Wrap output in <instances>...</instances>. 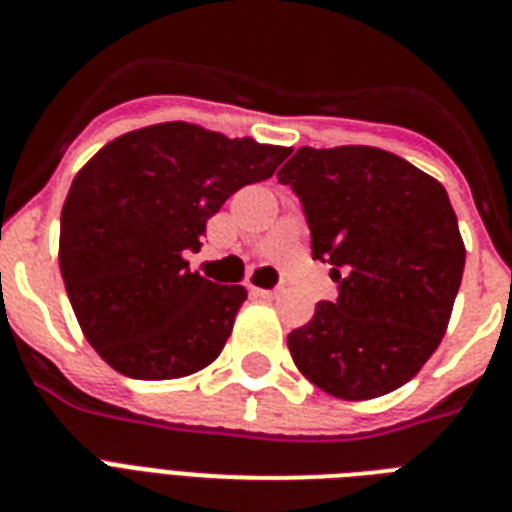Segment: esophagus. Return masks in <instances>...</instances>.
<instances>
[{
    "instance_id": "obj_1",
    "label": "esophagus",
    "mask_w": 512,
    "mask_h": 512,
    "mask_svg": "<svg viewBox=\"0 0 512 512\" xmlns=\"http://www.w3.org/2000/svg\"><path fill=\"white\" fill-rule=\"evenodd\" d=\"M284 289H261V287H251L253 297H264V300H277L282 295Z\"/></svg>"
}]
</instances>
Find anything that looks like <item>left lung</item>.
<instances>
[{"label": "left lung", "mask_w": 512, "mask_h": 512, "mask_svg": "<svg viewBox=\"0 0 512 512\" xmlns=\"http://www.w3.org/2000/svg\"><path fill=\"white\" fill-rule=\"evenodd\" d=\"M277 176L300 197L312 259L338 284L336 300L289 333L297 369L343 400L397 390L441 343L464 274L449 194L372 146H305Z\"/></svg>", "instance_id": "8db88e82"}]
</instances>
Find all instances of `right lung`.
Wrapping results in <instances>:
<instances>
[{
    "label": "right lung",
    "instance_id": "1",
    "mask_svg": "<svg viewBox=\"0 0 512 512\" xmlns=\"http://www.w3.org/2000/svg\"><path fill=\"white\" fill-rule=\"evenodd\" d=\"M292 148L161 122L125 133L76 174L61 212V277L81 330L115 372L176 379L220 356L241 284L189 269L230 194L269 179Z\"/></svg>",
    "mask_w": 512,
    "mask_h": 512
}]
</instances>
